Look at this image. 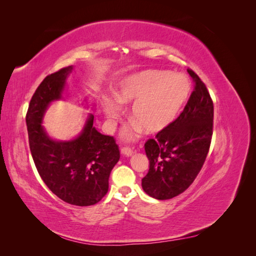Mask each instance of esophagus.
<instances>
[{
    "label": "esophagus",
    "instance_id": "1",
    "mask_svg": "<svg viewBox=\"0 0 256 256\" xmlns=\"http://www.w3.org/2000/svg\"><path fill=\"white\" fill-rule=\"evenodd\" d=\"M121 154L128 157V156H131L133 154V150L131 148H121Z\"/></svg>",
    "mask_w": 256,
    "mask_h": 256
}]
</instances>
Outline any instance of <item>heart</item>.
I'll return each instance as SVG.
<instances>
[{
    "label": "heart",
    "instance_id": "obj_1",
    "mask_svg": "<svg viewBox=\"0 0 256 256\" xmlns=\"http://www.w3.org/2000/svg\"><path fill=\"white\" fill-rule=\"evenodd\" d=\"M189 80L180 74L162 70H143L120 82L113 91L116 101L131 106L134 122L123 131L125 140H133L140 133L154 134L164 131L176 121L190 94ZM101 106L108 124L122 116V108L111 99H102Z\"/></svg>",
    "mask_w": 256,
    "mask_h": 256
}]
</instances>
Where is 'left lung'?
<instances>
[{
	"instance_id": "left-lung-1",
	"label": "left lung",
	"mask_w": 256,
	"mask_h": 256,
	"mask_svg": "<svg viewBox=\"0 0 256 256\" xmlns=\"http://www.w3.org/2000/svg\"><path fill=\"white\" fill-rule=\"evenodd\" d=\"M194 90L176 121L145 143L150 160L142 188L150 197L166 200L184 192L197 177L209 152L214 103L204 84L192 70Z\"/></svg>"
}]
</instances>
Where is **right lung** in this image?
<instances>
[{
    "mask_svg": "<svg viewBox=\"0 0 256 256\" xmlns=\"http://www.w3.org/2000/svg\"><path fill=\"white\" fill-rule=\"evenodd\" d=\"M72 70L74 66L62 68L42 80L30 100L26 125L32 160L46 186L64 202L86 206L96 204L106 194L120 150L112 136L98 132L92 113L72 140H55L47 133L42 125L45 114L52 102L64 99ZM84 102L88 104V99ZM90 106L94 108V103Z\"/></svg>",
    "mask_w": 256,
    "mask_h": 256,
    "instance_id": "obj_1",
    "label": "right lung"
}]
</instances>
